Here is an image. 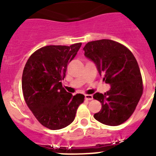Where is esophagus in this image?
Listing matches in <instances>:
<instances>
[{
    "label": "esophagus",
    "instance_id": "obj_1",
    "mask_svg": "<svg viewBox=\"0 0 156 156\" xmlns=\"http://www.w3.org/2000/svg\"><path fill=\"white\" fill-rule=\"evenodd\" d=\"M84 98H85V100H92L93 96L91 95V94H87V95H85Z\"/></svg>",
    "mask_w": 156,
    "mask_h": 156
}]
</instances>
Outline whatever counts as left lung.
Segmentation results:
<instances>
[{"label": "left lung", "mask_w": 156, "mask_h": 156, "mask_svg": "<svg viewBox=\"0 0 156 156\" xmlns=\"http://www.w3.org/2000/svg\"><path fill=\"white\" fill-rule=\"evenodd\" d=\"M83 50L111 87L104 94H94L93 97L102 104L94 119L110 126L124 123L133 114L143 94L142 76L134 56L126 47L108 39L88 42Z\"/></svg>", "instance_id": "1"}]
</instances>
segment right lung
<instances>
[{
    "instance_id": "add662e5",
    "label": "right lung",
    "mask_w": 156,
    "mask_h": 156,
    "mask_svg": "<svg viewBox=\"0 0 156 156\" xmlns=\"http://www.w3.org/2000/svg\"><path fill=\"white\" fill-rule=\"evenodd\" d=\"M81 43L71 46L50 45L36 50L28 59L22 78L25 101L34 117L51 130L67 127L74 121L84 96H72L62 85L67 66Z\"/></svg>"
}]
</instances>
